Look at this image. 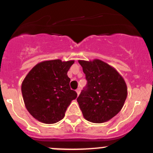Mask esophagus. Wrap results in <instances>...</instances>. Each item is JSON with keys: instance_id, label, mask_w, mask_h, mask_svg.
Instances as JSON below:
<instances>
[{"instance_id": "esophagus-1", "label": "esophagus", "mask_w": 153, "mask_h": 153, "mask_svg": "<svg viewBox=\"0 0 153 153\" xmlns=\"http://www.w3.org/2000/svg\"><path fill=\"white\" fill-rule=\"evenodd\" d=\"M76 93H77V95H79V93H80V88H78L76 90Z\"/></svg>"}]
</instances>
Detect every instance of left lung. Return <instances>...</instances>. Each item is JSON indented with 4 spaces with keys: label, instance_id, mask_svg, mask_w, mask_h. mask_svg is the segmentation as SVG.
<instances>
[{
    "label": "left lung",
    "instance_id": "1",
    "mask_svg": "<svg viewBox=\"0 0 153 153\" xmlns=\"http://www.w3.org/2000/svg\"><path fill=\"white\" fill-rule=\"evenodd\" d=\"M78 62L88 81L76 99L83 117L94 123L109 121L124 106L128 94L126 81L113 67L99 59Z\"/></svg>",
    "mask_w": 153,
    "mask_h": 153
}]
</instances>
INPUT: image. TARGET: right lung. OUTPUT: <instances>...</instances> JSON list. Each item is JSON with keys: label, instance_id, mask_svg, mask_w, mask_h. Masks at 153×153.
I'll return each instance as SVG.
<instances>
[{"label": "right lung", "instance_id": "1", "mask_svg": "<svg viewBox=\"0 0 153 153\" xmlns=\"http://www.w3.org/2000/svg\"><path fill=\"white\" fill-rule=\"evenodd\" d=\"M74 60L43 61L37 64L22 83L26 109L34 119L45 124L62 120L67 108L77 94L70 88L68 70Z\"/></svg>", "mask_w": 153, "mask_h": 153}]
</instances>
